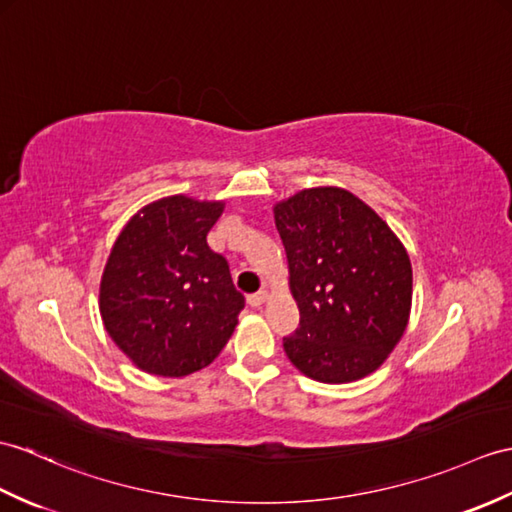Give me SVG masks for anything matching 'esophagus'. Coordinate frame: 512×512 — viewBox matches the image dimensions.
I'll list each match as a JSON object with an SVG mask.
<instances>
[{
    "instance_id": "esophagus-1",
    "label": "esophagus",
    "mask_w": 512,
    "mask_h": 512,
    "mask_svg": "<svg viewBox=\"0 0 512 512\" xmlns=\"http://www.w3.org/2000/svg\"><path fill=\"white\" fill-rule=\"evenodd\" d=\"M266 299H268V292L266 290H259V292L248 296V303H251L253 307H261V305L266 303Z\"/></svg>"
}]
</instances>
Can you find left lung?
Here are the masks:
<instances>
[{"instance_id":"1","label":"left lung","mask_w":512,"mask_h":512,"mask_svg":"<svg viewBox=\"0 0 512 512\" xmlns=\"http://www.w3.org/2000/svg\"><path fill=\"white\" fill-rule=\"evenodd\" d=\"M299 329L290 362L323 384L377 371L408 327L412 266L388 224L342 187H312L275 205Z\"/></svg>"}]
</instances>
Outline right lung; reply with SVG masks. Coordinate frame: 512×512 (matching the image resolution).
I'll return each instance as SVG.
<instances>
[{"instance_id":"1","label":"right lung","mask_w":512,"mask_h":512,"mask_svg":"<svg viewBox=\"0 0 512 512\" xmlns=\"http://www.w3.org/2000/svg\"><path fill=\"white\" fill-rule=\"evenodd\" d=\"M220 200L168 196L139 209L117 237L100 281L104 329L141 371L183 377L209 366L244 310L229 264L207 233Z\"/></svg>"}]
</instances>
